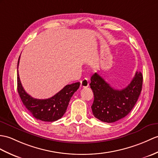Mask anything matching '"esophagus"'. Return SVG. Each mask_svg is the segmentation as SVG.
<instances>
[{
  "label": "esophagus",
  "mask_w": 158,
  "mask_h": 158,
  "mask_svg": "<svg viewBox=\"0 0 158 158\" xmlns=\"http://www.w3.org/2000/svg\"><path fill=\"white\" fill-rule=\"evenodd\" d=\"M89 86V82L87 78H84L83 80L81 81V87H87Z\"/></svg>",
  "instance_id": "1"
}]
</instances>
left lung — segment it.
Masks as SVG:
<instances>
[{
	"label": "left lung",
	"instance_id": "8db88e82",
	"mask_svg": "<svg viewBox=\"0 0 158 158\" xmlns=\"http://www.w3.org/2000/svg\"><path fill=\"white\" fill-rule=\"evenodd\" d=\"M142 85L143 75L140 71H137L130 84L121 90L114 89L96 73L91 76L89 84L94 95L91 106L94 116L108 123L123 118L137 102Z\"/></svg>",
	"mask_w": 158,
	"mask_h": 158
}]
</instances>
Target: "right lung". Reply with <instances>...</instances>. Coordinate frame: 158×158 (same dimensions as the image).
<instances>
[{"instance_id":"add662e5","label":"right lung","mask_w":158,"mask_h":158,"mask_svg":"<svg viewBox=\"0 0 158 158\" xmlns=\"http://www.w3.org/2000/svg\"><path fill=\"white\" fill-rule=\"evenodd\" d=\"M19 58L18 60L17 69ZM79 82L66 85L59 92L52 98L40 100L32 98L25 91L21 85L17 70V91L25 107L37 120L44 122H54L61 118L67 108L73 95L79 89Z\"/></svg>"}]
</instances>
